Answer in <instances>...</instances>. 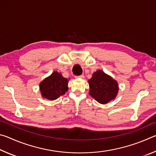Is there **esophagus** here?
<instances>
[{
    "label": "esophagus",
    "mask_w": 156,
    "mask_h": 156,
    "mask_svg": "<svg viewBox=\"0 0 156 156\" xmlns=\"http://www.w3.org/2000/svg\"><path fill=\"white\" fill-rule=\"evenodd\" d=\"M76 78H84V75H80V76H76Z\"/></svg>",
    "instance_id": "esophagus-1"
}]
</instances>
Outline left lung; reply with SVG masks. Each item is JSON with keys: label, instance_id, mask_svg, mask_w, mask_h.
Returning a JSON list of instances; mask_svg holds the SVG:
<instances>
[{"label": "left lung", "instance_id": "obj_1", "mask_svg": "<svg viewBox=\"0 0 156 156\" xmlns=\"http://www.w3.org/2000/svg\"><path fill=\"white\" fill-rule=\"evenodd\" d=\"M88 83L89 94L100 104H107L114 99L119 89L117 81L102 70L94 72Z\"/></svg>", "mask_w": 156, "mask_h": 156}]
</instances>
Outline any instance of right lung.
<instances>
[{"mask_svg": "<svg viewBox=\"0 0 156 156\" xmlns=\"http://www.w3.org/2000/svg\"><path fill=\"white\" fill-rule=\"evenodd\" d=\"M42 96L54 100L62 96L68 90V79L63 77L61 73L54 72L40 83Z\"/></svg>", "mask_w": 156, "mask_h": 156, "instance_id": "obj_1", "label": "right lung"}]
</instances>
